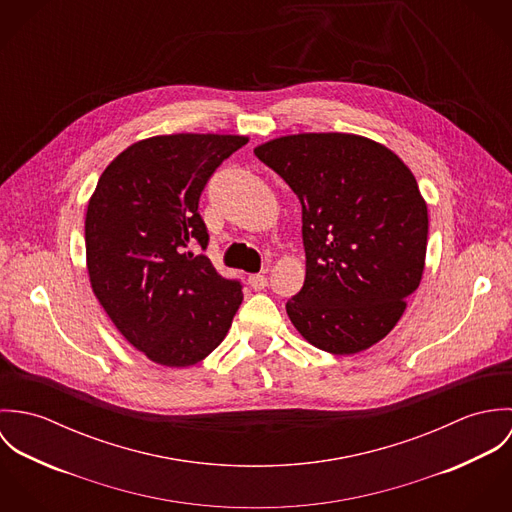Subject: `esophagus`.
Instances as JSON below:
<instances>
[{
  "label": "esophagus",
  "instance_id": "1",
  "mask_svg": "<svg viewBox=\"0 0 512 512\" xmlns=\"http://www.w3.org/2000/svg\"><path fill=\"white\" fill-rule=\"evenodd\" d=\"M248 284H250L252 290L262 292V290L268 286V280H266V276H262V274H252V276L248 278Z\"/></svg>",
  "mask_w": 512,
  "mask_h": 512
}]
</instances>
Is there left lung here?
<instances>
[{
    "instance_id": "1",
    "label": "left lung",
    "mask_w": 512,
    "mask_h": 512,
    "mask_svg": "<svg viewBox=\"0 0 512 512\" xmlns=\"http://www.w3.org/2000/svg\"><path fill=\"white\" fill-rule=\"evenodd\" d=\"M301 203L303 288L286 303L313 347L355 355L384 339L418 290L428 207L404 161L355 134H295L254 149Z\"/></svg>"
}]
</instances>
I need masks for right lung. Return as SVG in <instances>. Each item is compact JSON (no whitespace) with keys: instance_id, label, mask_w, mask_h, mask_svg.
I'll use <instances>...</instances> for the list:
<instances>
[{"instance_id":"1","label":"right lung","mask_w":512,"mask_h":512,"mask_svg":"<svg viewBox=\"0 0 512 512\" xmlns=\"http://www.w3.org/2000/svg\"><path fill=\"white\" fill-rule=\"evenodd\" d=\"M246 136L173 134L124 149L100 175L84 220L90 286L116 329L149 361L197 365L242 303L205 250L201 193Z\"/></svg>"}]
</instances>
